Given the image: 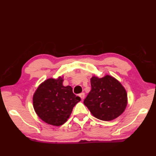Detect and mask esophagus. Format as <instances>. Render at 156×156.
<instances>
[{
  "instance_id": "34e87169",
  "label": "esophagus",
  "mask_w": 156,
  "mask_h": 156,
  "mask_svg": "<svg viewBox=\"0 0 156 156\" xmlns=\"http://www.w3.org/2000/svg\"><path fill=\"white\" fill-rule=\"evenodd\" d=\"M79 97H80V98H81V100H82V101H83L84 99V97H85V94H84V93H83V92H82V93H81V94H79Z\"/></svg>"
}]
</instances>
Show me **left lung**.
I'll return each instance as SVG.
<instances>
[{
    "instance_id": "1",
    "label": "left lung",
    "mask_w": 156,
    "mask_h": 156,
    "mask_svg": "<svg viewBox=\"0 0 156 156\" xmlns=\"http://www.w3.org/2000/svg\"><path fill=\"white\" fill-rule=\"evenodd\" d=\"M91 90L84 99L92 115L102 121H111L124 112L127 105V94L117 80L107 75L90 79Z\"/></svg>"
}]
</instances>
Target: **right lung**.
Here are the masks:
<instances>
[{"instance_id":"right-lung-1","label":"right lung","mask_w":156,"mask_h":156,"mask_svg":"<svg viewBox=\"0 0 156 156\" xmlns=\"http://www.w3.org/2000/svg\"><path fill=\"white\" fill-rule=\"evenodd\" d=\"M63 78H49L39 86L33 97L38 117L46 123L60 126L67 121L74 106L80 101L70 86H63Z\"/></svg>"}]
</instances>
